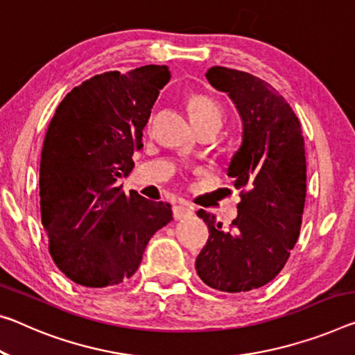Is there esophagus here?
Returning a JSON list of instances; mask_svg holds the SVG:
<instances>
[{"mask_svg":"<svg viewBox=\"0 0 355 355\" xmlns=\"http://www.w3.org/2000/svg\"><path fill=\"white\" fill-rule=\"evenodd\" d=\"M173 211V218L175 219H184L193 215V210H191V207L184 205V204H178L172 208Z\"/></svg>","mask_w":355,"mask_h":355,"instance_id":"obj_1","label":"esophagus"}]
</instances>
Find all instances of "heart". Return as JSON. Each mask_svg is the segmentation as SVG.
<instances>
[{
	"mask_svg": "<svg viewBox=\"0 0 355 355\" xmlns=\"http://www.w3.org/2000/svg\"><path fill=\"white\" fill-rule=\"evenodd\" d=\"M188 110L194 126L211 125L218 129L221 126L224 114L215 99L204 96V94H196L189 99Z\"/></svg>",
	"mask_w": 355,
	"mask_h": 355,
	"instance_id": "1",
	"label": "heart"
}]
</instances>
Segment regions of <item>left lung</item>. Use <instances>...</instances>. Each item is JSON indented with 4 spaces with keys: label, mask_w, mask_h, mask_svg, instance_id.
I'll list each match as a JSON object with an SVG mask.
<instances>
[{
    "label": "left lung",
    "mask_w": 355,
    "mask_h": 355,
    "mask_svg": "<svg viewBox=\"0 0 355 355\" xmlns=\"http://www.w3.org/2000/svg\"><path fill=\"white\" fill-rule=\"evenodd\" d=\"M207 80L234 101L243 140L227 175L241 188L229 230L199 210L210 237L196 259L199 278L221 292H248L270 283L288 262L300 234L306 198V157L294 110L270 83L248 72L213 66Z\"/></svg>",
    "instance_id": "obj_1"
}]
</instances>
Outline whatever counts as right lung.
Instances as JSON below:
<instances>
[{
    "label": "right lung",
    "instance_id": "1",
    "mask_svg": "<svg viewBox=\"0 0 355 355\" xmlns=\"http://www.w3.org/2000/svg\"><path fill=\"white\" fill-rule=\"evenodd\" d=\"M167 66L148 64L104 72L72 88L50 121L39 168L42 226L50 256L67 278L85 288H105L131 278L156 230L172 221L168 202L116 180L134 168L144 147Z\"/></svg>",
    "mask_w": 355,
    "mask_h": 355
}]
</instances>
